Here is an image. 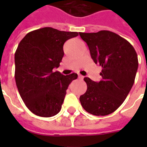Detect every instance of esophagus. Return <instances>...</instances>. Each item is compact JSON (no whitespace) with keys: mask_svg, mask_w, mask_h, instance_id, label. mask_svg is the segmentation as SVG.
I'll use <instances>...</instances> for the list:
<instances>
[{"mask_svg":"<svg viewBox=\"0 0 147 147\" xmlns=\"http://www.w3.org/2000/svg\"><path fill=\"white\" fill-rule=\"evenodd\" d=\"M78 78H79L80 80H83V78H84V76H82V75H80V74H79V75H78Z\"/></svg>","mask_w":147,"mask_h":147,"instance_id":"1","label":"esophagus"}]
</instances>
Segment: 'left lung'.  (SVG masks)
<instances>
[{
  "instance_id": "left-lung-1",
  "label": "left lung",
  "mask_w": 147,
  "mask_h": 147,
  "mask_svg": "<svg viewBox=\"0 0 147 147\" xmlns=\"http://www.w3.org/2000/svg\"><path fill=\"white\" fill-rule=\"evenodd\" d=\"M93 60L102 67L98 82L85 77L87 90L80 97L84 110L94 115H107L117 110L134 84L138 60L127 40L110 31L80 32Z\"/></svg>"
}]
</instances>
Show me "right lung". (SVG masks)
<instances>
[{"instance_id": "add662e5", "label": "right lung", "mask_w": 147, "mask_h": 147, "mask_svg": "<svg viewBox=\"0 0 147 147\" xmlns=\"http://www.w3.org/2000/svg\"><path fill=\"white\" fill-rule=\"evenodd\" d=\"M77 32L51 27L30 32L15 54V78L20 96L28 110L41 117H51L62 108L66 90L78 75L54 71L64 56L63 45Z\"/></svg>"}]
</instances>
